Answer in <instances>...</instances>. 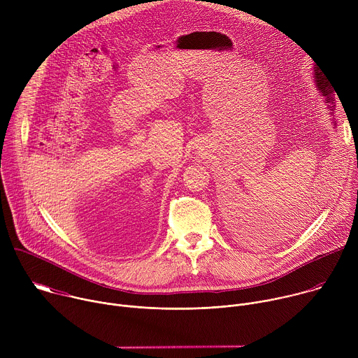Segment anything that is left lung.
Instances as JSON below:
<instances>
[{
    "mask_svg": "<svg viewBox=\"0 0 358 358\" xmlns=\"http://www.w3.org/2000/svg\"><path fill=\"white\" fill-rule=\"evenodd\" d=\"M313 71H315V73H313V80H315V85H316L317 90H319V93H322V94L324 96V101H326V103L329 105V110H330V113H333V110H334V106H336V105H334V97H333V93H334V90H333V87L330 86V83L327 82V79H326V78L322 75V72H319V69L316 68V65H315ZM248 219H249L250 221L253 220L254 222L250 223L249 221L250 224H248ZM242 220H243V221H238V228H239V231L245 232V235H248V234L250 233L251 235L249 236H250V238H253L252 235H255L253 232L257 231V229H255V227L258 225V224L255 222V221H259V220H257V217L249 215V214H248V217H246V215H243V217H242ZM261 222H262V221H261ZM275 222H276V220H275ZM275 225H276V224H275ZM258 227H259V225H258ZM278 227H280V228H282V225H278ZM261 229H262V227H261ZM272 229H275L276 232L279 231V228H276V227H275V228H271V231H272ZM258 234H259V232H258ZM266 234L269 235L271 232H266ZM272 234L275 235V232H272ZM268 235H266V236H268ZM264 236H265V235H264ZM264 236H262V238H264ZM264 239H265V238H264Z\"/></svg>",
    "mask_w": 358,
    "mask_h": 358,
    "instance_id": "8db88e82",
    "label": "left lung"
}]
</instances>
